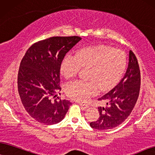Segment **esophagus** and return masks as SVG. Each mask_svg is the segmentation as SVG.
Here are the masks:
<instances>
[{"mask_svg": "<svg viewBox=\"0 0 155 155\" xmlns=\"http://www.w3.org/2000/svg\"><path fill=\"white\" fill-rule=\"evenodd\" d=\"M79 104L81 106V107H82V108L83 109H87V108H88V107H89V105L88 104H82V103H79Z\"/></svg>", "mask_w": 155, "mask_h": 155, "instance_id": "34e87169", "label": "esophagus"}]
</instances>
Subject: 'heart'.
<instances>
[{"label": "heart", "instance_id": "b5f03b06", "mask_svg": "<svg viewBox=\"0 0 155 155\" xmlns=\"http://www.w3.org/2000/svg\"><path fill=\"white\" fill-rule=\"evenodd\" d=\"M127 58L121 50L99 45L81 48L75 56L67 55L62 61L60 71L69 79L79 73L81 68L89 69V81H75L66 87V94L71 99L85 101L100 90L105 91L118 83L125 71Z\"/></svg>", "mask_w": 155, "mask_h": 155}]
</instances>
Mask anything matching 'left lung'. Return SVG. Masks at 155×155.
<instances>
[{"label": "left lung", "mask_w": 155, "mask_h": 155, "mask_svg": "<svg viewBox=\"0 0 155 155\" xmlns=\"http://www.w3.org/2000/svg\"><path fill=\"white\" fill-rule=\"evenodd\" d=\"M141 76L139 64L134 53L130 51L129 65L123 79L99 101L107 102L106 107H99V117L90 126L99 130L116 127L130 116L134 109L140 90Z\"/></svg>", "instance_id": "obj_1"}]
</instances>
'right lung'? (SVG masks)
<instances>
[{
	"label": "right lung",
	"mask_w": 155,
	"mask_h": 155,
	"mask_svg": "<svg viewBox=\"0 0 155 155\" xmlns=\"http://www.w3.org/2000/svg\"><path fill=\"white\" fill-rule=\"evenodd\" d=\"M79 36H54L35 43L27 50L18 74V89L29 115L38 122L54 124L64 118L71 101L55 99L60 92V68L66 53Z\"/></svg>",
	"instance_id": "add662e5"
}]
</instances>
